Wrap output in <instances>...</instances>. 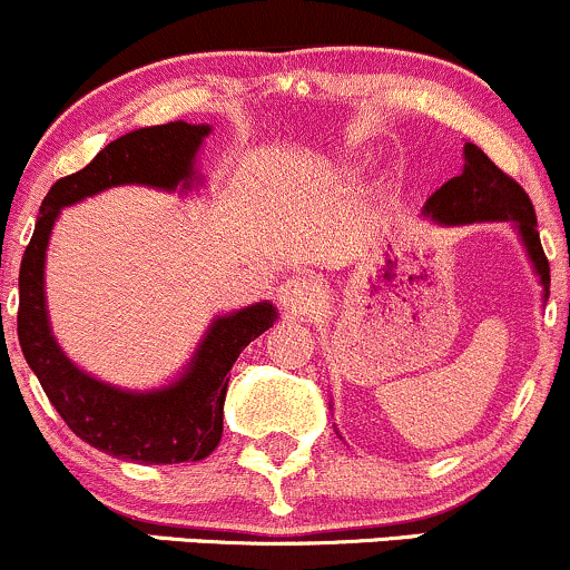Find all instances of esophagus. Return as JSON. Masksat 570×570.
I'll list each match as a JSON object with an SVG mask.
<instances>
[{"label":"esophagus","instance_id":"esophagus-1","mask_svg":"<svg viewBox=\"0 0 570 570\" xmlns=\"http://www.w3.org/2000/svg\"><path fill=\"white\" fill-rule=\"evenodd\" d=\"M277 302L283 309L298 312V315H302V312H309L312 307H315L317 287H315V283H309V279H304V277H291V279H285V283H279Z\"/></svg>","mask_w":570,"mask_h":570}]
</instances>
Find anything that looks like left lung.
I'll list each match as a JSON object with an SVG mask.
<instances>
[{
  "instance_id": "1",
  "label": "left lung",
  "mask_w": 570,
  "mask_h": 570,
  "mask_svg": "<svg viewBox=\"0 0 570 570\" xmlns=\"http://www.w3.org/2000/svg\"><path fill=\"white\" fill-rule=\"evenodd\" d=\"M426 217L445 225L481 223V219H513L528 247L532 266L541 274V283L549 291V261L543 255L538 219L530 195L517 179L500 170L475 144H464V170L445 181L426 200Z\"/></svg>"
}]
</instances>
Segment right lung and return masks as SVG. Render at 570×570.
Listing matches in <instances>:
<instances>
[{
  "label": "right lung",
  "instance_id": "1",
  "mask_svg": "<svg viewBox=\"0 0 570 570\" xmlns=\"http://www.w3.org/2000/svg\"><path fill=\"white\" fill-rule=\"evenodd\" d=\"M206 136L209 125L187 121L144 127L111 140L83 170L53 181L18 272V342L23 358L65 424L83 443L127 462L176 464L209 456L223 438L230 366L249 342L272 328L277 312L272 304H253L228 317H217L189 370L168 389L149 394L114 389L72 366L51 336L42 296L48 236L62 206L78 204L108 187L176 189L181 181L189 187L195 151Z\"/></svg>",
  "mask_w": 570,
  "mask_h": 570
}]
</instances>
